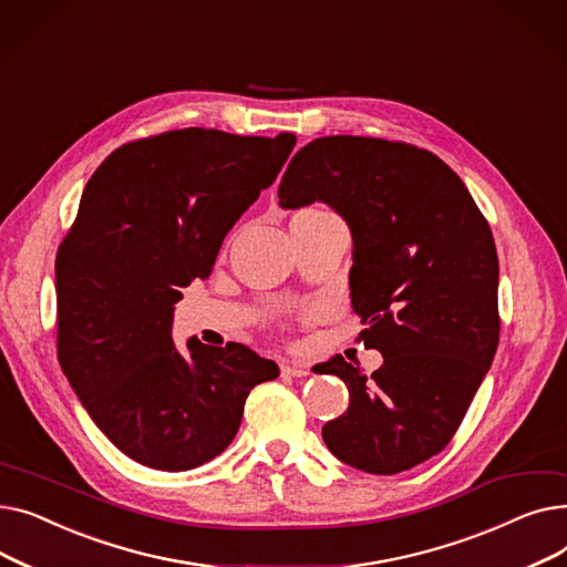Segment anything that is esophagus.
Masks as SVG:
<instances>
[{"instance_id":"1","label":"esophagus","mask_w":567,"mask_h":567,"mask_svg":"<svg viewBox=\"0 0 567 567\" xmlns=\"http://www.w3.org/2000/svg\"><path fill=\"white\" fill-rule=\"evenodd\" d=\"M280 374L282 377H308V368L301 363H282L280 365Z\"/></svg>"}]
</instances>
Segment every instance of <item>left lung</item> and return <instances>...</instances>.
<instances>
[{"label":"left lung","mask_w":567,"mask_h":567,"mask_svg":"<svg viewBox=\"0 0 567 567\" xmlns=\"http://www.w3.org/2000/svg\"><path fill=\"white\" fill-rule=\"evenodd\" d=\"M278 197L285 208L326 202L349 223L359 340L383 355L372 374L342 355L323 363L349 389L323 443L377 475L441 453L498 347V257L478 204L427 148L353 135L299 148Z\"/></svg>","instance_id":"8db88e82"}]
</instances>
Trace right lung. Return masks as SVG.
<instances>
[{"label":"right lung","instance_id":"obj_1","mask_svg":"<svg viewBox=\"0 0 567 567\" xmlns=\"http://www.w3.org/2000/svg\"><path fill=\"white\" fill-rule=\"evenodd\" d=\"M293 144V133L167 131L114 148L84 186L54 259L59 365L101 432L148 468L220 455L250 391L278 377L238 342L193 338L182 355L172 312Z\"/></svg>","mask_w":567,"mask_h":567}]
</instances>
